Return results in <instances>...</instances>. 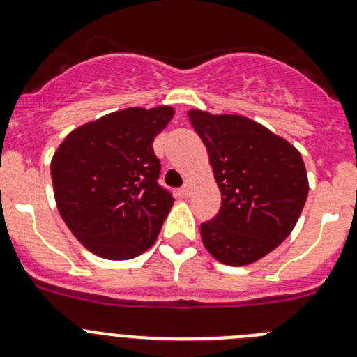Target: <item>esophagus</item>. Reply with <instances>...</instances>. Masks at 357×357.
Instances as JSON below:
<instances>
[{
  "label": "esophagus",
  "mask_w": 357,
  "mask_h": 357,
  "mask_svg": "<svg viewBox=\"0 0 357 357\" xmlns=\"http://www.w3.org/2000/svg\"><path fill=\"white\" fill-rule=\"evenodd\" d=\"M176 195L181 196V198H189V196H191V185H182V188L176 191Z\"/></svg>",
  "instance_id": "34e87169"
}]
</instances>
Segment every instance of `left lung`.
Returning a JSON list of instances; mask_svg holds the SVG:
<instances>
[{
    "label": "left lung",
    "instance_id": "8db88e82",
    "mask_svg": "<svg viewBox=\"0 0 357 357\" xmlns=\"http://www.w3.org/2000/svg\"><path fill=\"white\" fill-rule=\"evenodd\" d=\"M205 143L221 191V208L202 223L208 253L246 266L278 248L296 227L308 196L301 153L260 123L238 114L189 113Z\"/></svg>",
    "mask_w": 357,
    "mask_h": 357
}]
</instances>
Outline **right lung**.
Instances as JSON below:
<instances>
[{"label":"right lung","instance_id":"1","mask_svg":"<svg viewBox=\"0 0 357 357\" xmlns=\"http://www.w3.org/2000/svg\"><path fill=\"white\" fill-rule=\"evenodd\" d=\"M172 116L168 106L106 114L72 130L52 157L58 211L91 253L127 260L155 243L173 195L159 184L152 143Z\"/></svg>","mask_w":357,"mask_h":357}]
</instances>
